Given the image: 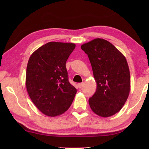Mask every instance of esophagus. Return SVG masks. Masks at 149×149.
Instances as JSON below:
<instances>
[{
    "label": "esophagus",
    "mask_w": 149,
    "mask_h": 149,
    "mask_svg": "<svg viewBox=\"0 0 149 149\" xmlns=\"http://www.w3.org/2000/svg\"><path fill=\"white\" fill-rule=\"evenodd\" d=\"M83 85H84V83H79V84H78V87H79V88H81L83 86Z\"/></svg>",
    "instance_id": "obj_1"
}]
</instances>
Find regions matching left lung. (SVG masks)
<instances>
[{
    "mask_svg": "<svg viewBox=\"0 0 149 149\" xmlns=\"http://www.w3.org/2000/svg\"><path fill=\"white\" fill-rule=\"evenodd\" d=\"M90 59L97 90L89 99L91 110L109 117L118 113L127 100L131 88L129 66L125 56L113 44L96 38L81 46Z\"/></svg>",
    "mask_w": 149,
    "mask_h": 149,
    "instance_id": "1",
    "label": "left lung"
}]
</instances>
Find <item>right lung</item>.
<instances>
[{"instance_id": "right-lung-1", "label": "right lung", "mask_w": 149, "mask_h": 149, "mask_svg": "<svg viewBox=\"0 0 149 149\" xmlns=\"http://www.w3.org/2000/svg\"><path fill=\"white\" fill-rule=\"evenodd\" d=\"M74 43L49 42L35 50L28 61L26 84L34 105L44 115H61L71 106L77 90L69 83L66 62Z\"/></svg>"}]
</instances>
